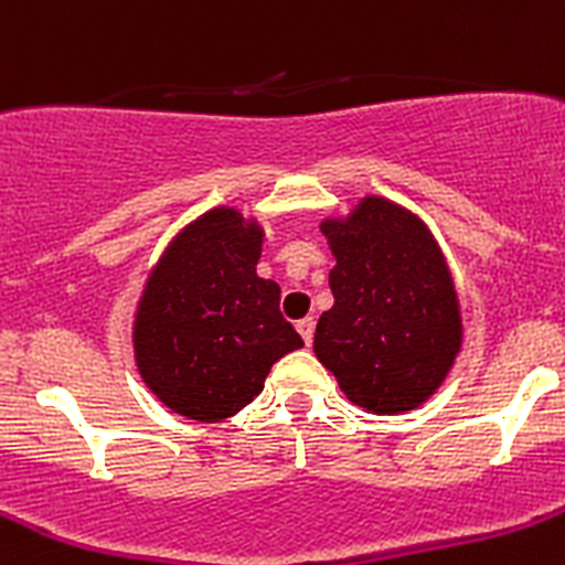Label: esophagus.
Masks as SVG:
<instances>
[{
	"label": "esophagus",
	"mask_w": 565,
	"mask_h": 565,
	"mask_svg": "<svg viewBox=\"0 0 565 565\" xmlns=\"http://www.w3.org/2000/svg\"><path fill=\"white\" fill-rule=\"evenodd\" d=\"M298 333L306 344H311V339H315V317H303V320H298Z\"/></svg>",
	"instance_id": "obj_1"
}]
</instances>
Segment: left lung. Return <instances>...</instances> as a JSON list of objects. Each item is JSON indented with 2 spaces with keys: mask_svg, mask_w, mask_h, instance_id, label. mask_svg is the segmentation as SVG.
Returning <instances> with one entry per match:
<instances>
[{
  "mask_svg": "<svg viewBox=\"0 0 565 565\" xmlns=\"http://www.w3.org/2000/svg\"><path fill=\"white\" fill-rule=\"evenodd\" d=\"M333 250L315 353L350 403L372 414L422 405L461 350V306L439 243L403 206L366 195L348 217L322 221Z\"/></svg>",
  "mask_w": 565,
  "mask_h": 565,
  "instance_id": "obj_1",
  "label": "left lung"
}]
</instances>
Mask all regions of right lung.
Instances as JSON below:
<instances>
[{
	"label": "right lung",
	"mask_w": 565,
	"mask_h": 565,
	"mask_svg": "<svg viewBox=\"0 0 565 565\" xmlns=\"http://www.w3.org/2000/svg\"><path fill=\"white\" fill-rule=\"evenodd\" d=\"M262 237L259 223L217 206L168 245L146 281L135 317L137 370L188 419L234 416L281 355L303 348L278 309L281 287L256 276Z\"/></svg>",
	"instance_id": "add662e5"
}]
</instances>
